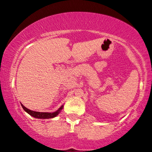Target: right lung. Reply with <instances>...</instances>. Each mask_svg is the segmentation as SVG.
<instances>
[{
  "label": "right lung",
  "instance_id": "obj_1",
  "mask_svg": "<svg viewBox=\"0 0 152 152\" xmlns=\"http://www.w3.org/2000/svg\"><path fill=\"white\" fill-rule=\"evenodd\" d=\"M23 109H24V111H26L28 114H29L31 116H34L35 118H53L56 117V116L58 115L59 113H60L61 110L63 109V106L61 107L59 109L58 111H55V112L53 113H48V112H38V111H31V110L27 109L24 106L23 104H21Z\"/></svg>",
  "mask_w": 152,
  "mask_h": 152
}]
</instances>
